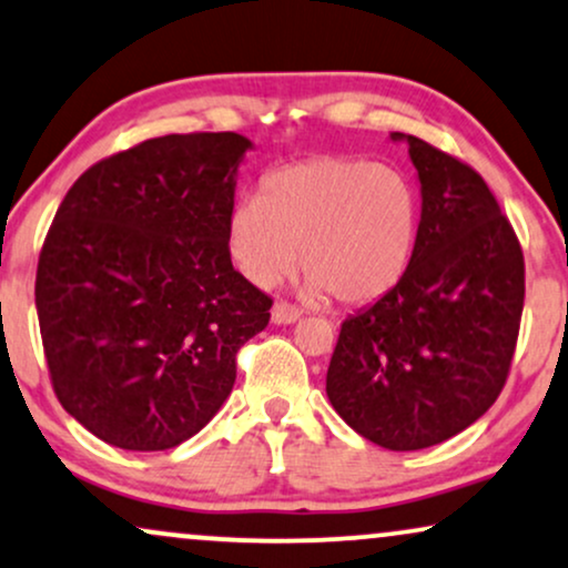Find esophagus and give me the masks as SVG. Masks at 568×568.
Returning <instances> with one entry per match:
<instances>
[{"label":"esophagus","instance_id":"1","mask_svg":"<svg viewBox=\"0 0 568 568\" xmlns=\"http://www.w3.org/2000/svg\"><path fill=\"white\" fill-rule=\"evenodd\" d=\"M300 316H303V311H300V307H295V305H290V303H276L271 307V321H273V324H278V326L295 324V321H300Z\"/></svg>","mask_w":568,"mask_h":568}]
</instances>
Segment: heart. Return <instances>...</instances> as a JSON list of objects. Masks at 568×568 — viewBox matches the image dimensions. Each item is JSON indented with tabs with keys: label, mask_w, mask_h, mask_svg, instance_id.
I'll return each instance as SVG.
<instances>
[{
	"label": "heart",
	"mask_w": 568,
	"mask_h": 568,
	"mask_svg": "<svg viewBox=\"0 0 568 568\" xmlns=\"http://www.w3.org/2000/svg\"><path fill=\"white\" fill-rule=\"evenodd\" d=\"M422 231V200L403 171L363 158H311L271 171L261 197L226 221L231 261L252 286L305 273L311 300L371 303L400 284Z\"/></svg>",
	"instance_id": "b5f03b06"
}]
</instances>
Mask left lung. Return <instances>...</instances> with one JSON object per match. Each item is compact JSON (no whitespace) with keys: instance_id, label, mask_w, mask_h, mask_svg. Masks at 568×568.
<instances>
[{"instance_id":"obj_1","label":"left lung","mask_w":568,"mask_h":568,"mask_svg":"<svg viewBox=\"0 0 568 568\" xmlns=\"http://www.w3.org/2000/svg\"><path fill=\"white\" fill-rule=\"evenodd\" d=\"M408 144L422 231L400 284L342 324L334 410L387 450H424L498 400L524 311V255L485 179L424 139Z\"/></svg>"}]
</instances>
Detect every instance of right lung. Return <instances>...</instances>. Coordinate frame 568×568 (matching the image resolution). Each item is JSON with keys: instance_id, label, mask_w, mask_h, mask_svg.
Listing matches in <instances>:
<instances>
[{"instance_id": "obj_1", "label": "right lung", "mask_w": 568, "mask_h": 568, "mask_svg": "<svg viewBox=\"0 0 568 568\" xmlns=\"http://www.w3.org/2000/svg\"><path fill=\"white\" fill-rule=\"evenodd\" d=\"M247 136L171 134L70 186L37 271L58 400L102 443L168 450L194 437L268 326L271 297L231 265L226 221Z\"/></svg>"}]
</instances>
